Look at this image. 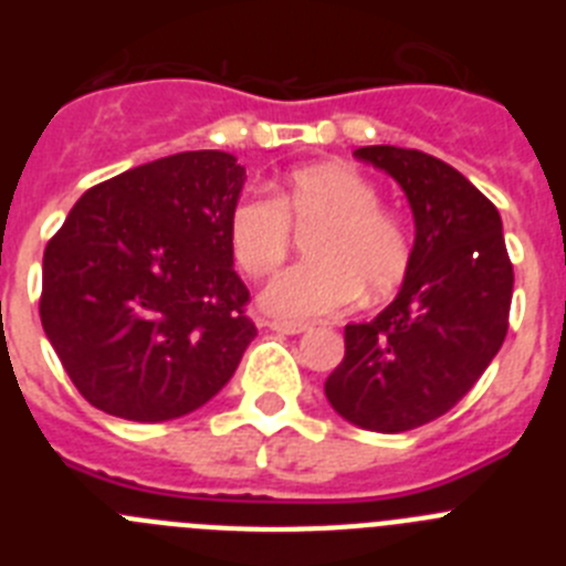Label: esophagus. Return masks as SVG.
Wrapping results in <instances>:
<instances>
[{"mask_svg":"<svg viewBox=\"0 0 566 566\" xmlns=\"http://www.w3.org/2000/svg\"><path fill=\"white\" fill-rule=\"evenodd\" d=\"M269 328H272V332H280V334H303L306 332V323H286V319H272V323H269Z\"/></svg>","mask_w":566,"mask_h":566,"instance_id":"esophagus-1","label":"esophagus"}]
</instances>
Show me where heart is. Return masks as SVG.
I'll use <instances>...</instances> for the list:
<instances>
[{
    "instance_id": "heart-1",
    "label": "heart",
    "mask_w": 566,
    "mask_h": 566,
    "mask_svg": "<svg viewBox=\"0 0 566 566\" xmlns=\"http://www.w3.org/2000/svg\"><path fill=\"white\" fill-rule=\"evenodd\" d=\"M294 232H308L306 263L280 272L260 306L272 317H326L357 294L382 300L411 269V234L402 218L379 207V189L357 167L319 161L274 184V198L247 192L229 209V252L240 272L263 277L292 252Z\"/></svg>"
}]
</instances>
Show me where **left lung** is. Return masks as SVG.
I'll use <instances>...</instances> for the list:
<instances>
[{
	"mask_svg": "<svg viewBox=\"0 0 566 566\" xmlns=\"http://www.w3.org/2000/svg\"><path fill=\"white\" fill-rule=\"evenodd\" d=\"M354 155L402 187L417 238L391 306L345 326V357L326 397L365 431L402 433L451 411L499 354L513 263L499 209L451 164L388 144Z\"/></svg>",
	"mask_w": 566,
	"mask_h": 566,
	"instance_id": "obj_1",
	"label": "left lung"
}]
</instances>
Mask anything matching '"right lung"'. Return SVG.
Masks as SVG:
<instances>
[{"label": "right lung", "instance_id": "add662e5", "mask_svg": "<svg viewBox=\"0 0 566 566\" xmlns=\"http://www.w3.org/2000/svg\"><path fill=\"white\" fill-rule=\"evenodd\" d=\"M243 181L221 149L167 155L87 189L50 238L42 326L98 411L178 419L232 379L258 337L227 238Z\"/></svg>", "mask_w": 566, "mask_h": 566}]
</instances>
